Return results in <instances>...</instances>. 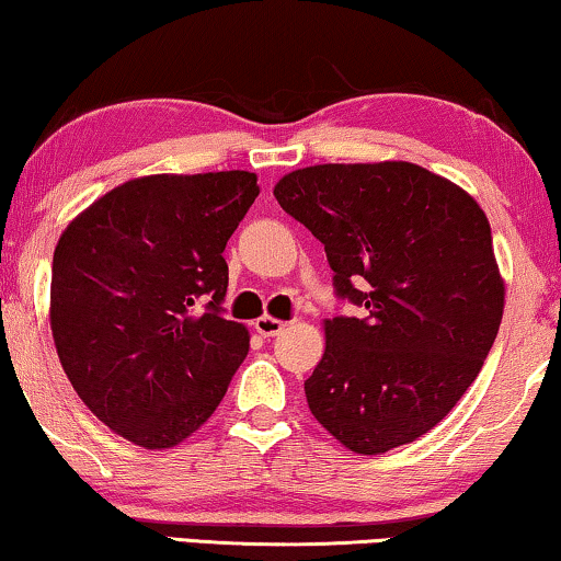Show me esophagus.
<instances>
[{
    "instance_id": "esophagus-1",
    "label": "esophagus",
    "mask_w": 561,
    "mask_h": 561,
    "mask_svg": "<svg viewBox=\"0 0 561 561\" xmlns=\"http://www.w3.org/2000/svg\"><path fill=\"white\" fill-rule=\"evenodd\" d=\"M253 327H255L257 334L265 336V339H271V336H275V334H280L286 323L278 321V319H273V316H261V319H257V321L253 323Z\"/></svg>"
}]
</instances>
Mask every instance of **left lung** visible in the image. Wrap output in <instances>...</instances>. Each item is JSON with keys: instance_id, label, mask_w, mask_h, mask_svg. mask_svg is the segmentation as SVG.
I'll return each mask as SVG.
<instances>
[{"instance_id": "8db88e82", "label": "left lung", "mask_w": 561, "mask_h": 561, "mask_svg": "<svg viewBox=\"0 0 561 561\" xmlns=\"http://www.w3.org/2000/svg\"><path fill=\"white\" fill-rule=\"evenodd\" d=\"M273 194L321 240L336 298L364 311L327 321L308 410L364 456L417 440L473 385L501 327L483 209L408 161L306 167Z\"/></svg>"}]
</instances>
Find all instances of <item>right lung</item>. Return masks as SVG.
<instances>
[{
    "label": "right lung",
    "instance_id": "add662e5",
    "mask_svg": "<svg viewBox=\"0 0 561 561\" xmlns=\"http://www.w3.org/2000/svg\"><path fill=\"white\" fill-rule=\"evenodd\" d=\"M257 176L153 174L93 202L53 255L50 327L80 400L141 448H172L222 402L248 356L225 319V245Z\"/></svg>",
    "mask_w": 561,
    "mask_h": 561
}]
</instances>
